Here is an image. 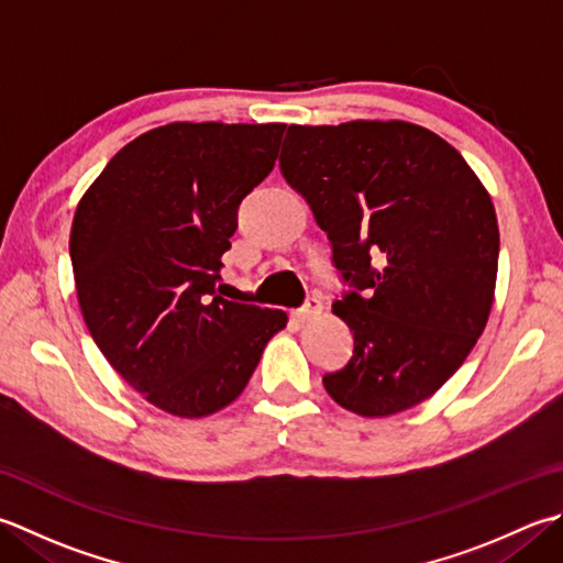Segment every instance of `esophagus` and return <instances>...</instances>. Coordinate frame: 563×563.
Returning a JSON list of instances; mask_svg holds the SVG:
<instances>
[{
  "label": "esophagus",
  "instance_id": "obj_1",
  "mask_svg": "<svg viewBox=\"0 0 563 563\" xmlns=\"http://www.w3.org/2000/svg\"><path fill=\"white\" fill-rule=\"evenodd\" d=\"M317 314H322V302H319L317 297H310V300L305 302V307L292 312V319H297V322H310V319H314Z\"/></svg>",
  "mask_w": 563,
  "mask_h": 563
}]
</instances>
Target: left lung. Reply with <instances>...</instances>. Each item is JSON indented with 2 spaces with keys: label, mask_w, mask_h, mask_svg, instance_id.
<instances>
[{
  "label": "left lung",
  "mask_w": 563,
  "mask_h": 563,
  "mask_svg": "<svg viewBox=\"0 0 563 563\" xmlns=\"http://www.w3.org/2000/svg\"><path fill=\"white\" fill-rule=\"evenodd\" d=\"M280 170L356 288L332 305L354 356L322 378L327 393L361 417L432 398L476 346L495 297L500 231L478 175L442 136L400 119L292 124Z\"/></svg>",
  "instance_id": "8db88e82"
}]
</instances>
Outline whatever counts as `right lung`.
Wrapping results in <instances>:
<instances>
[{"label":"right lung","mask_w":563,"mask_h":563,"mask_svg":"<svg viewBox=\"0 0 563 563\" xmlns=\"http://www.w3.org/2000/svg\"><path fill=\"white\" fill-rule=\"evenodd\" d=\"M285 124L175 121L107 163L75 209L70 258L95 344L158 410L234 402L283 310L229 302L222 256L241 200L273 170Z\"/></svg>","instance_id":"1"}]
</instances>
